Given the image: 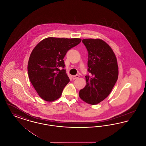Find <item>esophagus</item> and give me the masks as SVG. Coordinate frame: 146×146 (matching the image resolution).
<instances>
[{"mask_svg":"<svg viewBox=\"0 0 146 146\" xmlns=\"http://www.w3.org/2000/svg\"><path fill=\"white\" fill-rule=\"evenodd\" d=\"M79 75H78V74H77V75H76V76H72V78H73V79H78V78H79Z\"/></svg>","mask_w":146,"mask_h":146,"instance_id":"1","label":"esophagus"}]
</instances>
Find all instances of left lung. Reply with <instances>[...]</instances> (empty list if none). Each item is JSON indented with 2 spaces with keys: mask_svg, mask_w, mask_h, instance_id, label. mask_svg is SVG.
I'll list each match as a JSON object with an SVG mask.
<instances>
[{
  "mask_svg": "<svg viewBox=\"0 0 146 146\" xmlns=\"http://www.w3.org/2000/svg\"><path fill=\"white\" fill-rule=\"evenodd\" d=\"M82 42L88 52L86 84L79 91V97L85 102L96 104L111 93L118 80L116 56L111 48L99 39H85Z\"/></svg>",
  "mask_w": 146,
  "mask_h": 146,
  "instance_id": "left-lung-1",
  "label": "left lung"
}]
</instances>
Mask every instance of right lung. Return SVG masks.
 <instances>
[{
    "label": "right lung",
    "instance_id": "add662e5",
    "mask_svg": "<svg viewBox=\"0 0 146 146\" xmlns=\"http://www.w3.org/2000/svg\"><path fill=\"white\" fill-rule=\"evenodd\" d=\"M81 40L79 38L50 37L43 39L33 50L28 61V76L42 99L51 102L61 96L63 88L70 81L64 70L63 59L67 51Z\"/></svg>",
    "mask_w": 146,
    "mask_h": 146
}]
</instances>
